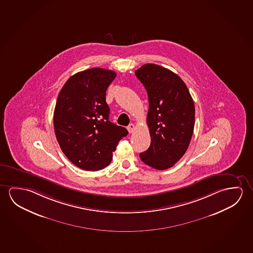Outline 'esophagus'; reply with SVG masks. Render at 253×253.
<instances>
[{
  "label": "esophagus",
  "mask_w": 253,
  "mask_h": 253,
  "mask_svg": "<svg viewBox=\"0 0 253 253\" xmlns=\"http://www.w3.org/2000/svg\"><path fill=\"white\" fill-rule=\"evenodd\" d=\"M127 130H128V132L131 133V132H133L134 130H135V125L134 124H130L128 126H127Z\"/></svg>",
  "instance_id": "34e87169"
}]
</instances>
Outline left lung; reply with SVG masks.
Masks as SVG:
<instances>
[{
	"label": "left lung",
	"instance_id": "1",
	"mask_svg": "<svg viewBox=\"0 0 253 253\" xmlns=\"http://www.w3.org/2000/svg\"><path fill=\"white\" fill-rule=\"evenodd\" d=\"M149 96L147 124L151 143L140 160L157 169L174 166L185 155L195 121L194 103L180 77L157 64H145L135 71Z\"/></svg>",
	"mask_w": 253,
	"mask_h": 253
}]
</instances>
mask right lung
<instances>
[{
    "mask_svg": "<svg viewBox=\"0 0 253 253\" xmlns=\"http://www.w3.org/2000/svg\"><path fill=\"white\" fill-rule=\"evenodd\" d=\"M116 77L108 69L93 68L70 77L60 89L53 113L56 139L65 156L84 170L108 166L127 130L109 121L105 93Z\"/></svg>",
    "mask_w": 253,
    "mask_h": 253,
    "instance_id": "1",
    "label": "right lung"
}]
</instances>
